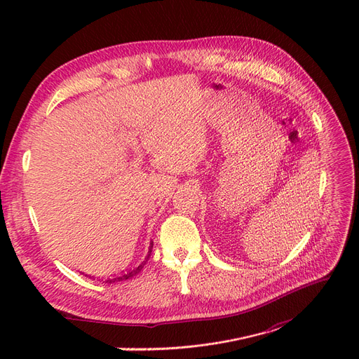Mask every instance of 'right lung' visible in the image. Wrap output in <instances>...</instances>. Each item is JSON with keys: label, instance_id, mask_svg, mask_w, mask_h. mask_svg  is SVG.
Here are the masks:
<instances>
[{"label": "right lung", "instance_id": "add662e5", "mask_svg": "<svg viewBox=\"0 0 359 359\" xmlns=\"http://www.w3.org/2000/svg\"><path fill=\"white\" fill-rule=\"evenodd\" d=\"M152 243H151V247H149V251H148V256H146V259H144V262H142L139 266L136 268V269H131V271H127L126 273H121L119 276H115V278H109V280H106V283H116V281H126V280H128V278H133L135 276L136 273H139L142 269H143V266L146 264V262H148V259H149V256H151V251H152Z\"/></svg>", "mask_w": 359, "mask_h": 359}]
</instances>
